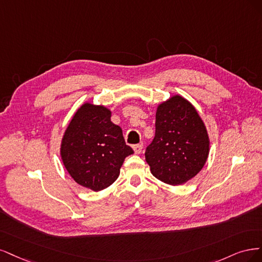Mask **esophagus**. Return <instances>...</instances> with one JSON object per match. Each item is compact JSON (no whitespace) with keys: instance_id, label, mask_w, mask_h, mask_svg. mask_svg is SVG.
Returning a JSON list of instances; mask_svg holds the SVG:
<instances>
[{"instance_id":"esophagus-1","label":"esophagus","mask_w":262,"mask_h":262,"mask_svg":"<svg viewBox=\"0 0 262 262\" xmlns=\"http://www.w3.org/2000/svg\"><path fill=\"white\" fill-rule=\"evenodd\" d=\"M142 148H143V143H142V142L137 143V145H134V146H133V149H134V151H135V154H140Z\"/></svg>"}]
</instances>
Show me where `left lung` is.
I'll list each match as a JSON object with an SVG mask.
<instances>
[{
	"mask_svg": "<svg viewBox=\"0 0 262 262\" xmlns=\"http://www.w3.org/2000/svg\"><path fill=\"white\" fill-rule=\"evenodd\" d=\"M208 155L207 129L195 107L181 96L160 104L155 138L145 152L152 175L165 184L182 185L201 171Z\"/></svg>",
	"mask_w": 262,
	"mask_h": 262,
	"instance_id": "8db88e82",
	"label": "left lung"
}]
</instances>
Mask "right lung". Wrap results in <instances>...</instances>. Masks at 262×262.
Masks as SVG:
<instances>
[{
  "mask_svg": "<svg viewBox=\"0 0 262 262\" xmlns=\"http://www.w3.org/2000/svg\"><path fill=\"white\" fill-rule=\"evenodd\" d=\"M133 154L122 128L111 122V112L90 103L75 113L61 146L67 172L76 183L95 191L112 185L125 158Z\"/></svg>",
  "mask_w": 262,
  "mask_h": 262,
  "instance_id": "obj_1",
  "label": "right lung"
}]
</instances>
